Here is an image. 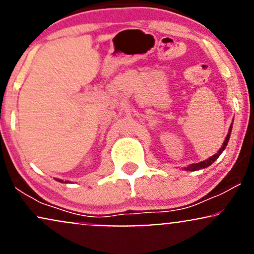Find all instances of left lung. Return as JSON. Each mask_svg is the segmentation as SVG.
<instances>
[{
  "label": "left lung",
  "mask_w": 254,
  "mask_h": 254,
  "mask_svg": "<svg viewBox=\"0 0 254 254\" xmlns=\"http://www.w3.org/2000/svg\"><path fill=\"white\" fill-rule=\"evenodd\" d=\"M230 131H232V125H230L229 132H228V135H227L226 139H224V142H223V145H222V147H221V149L217 151V154H216V155H212L211 157H209L208 160H205V161L198 162V164H192V165L189 166V167H186V170H188V171H198V170H202V168L209 167V166H210V165L212 164V162H214L215 160H216L217 157L221 155V153H222V151L224 150V148H226V145H227V143H228V141H229Z\"/></svg>",
  "instance_id": "left-lung-1"
}]
</instances>
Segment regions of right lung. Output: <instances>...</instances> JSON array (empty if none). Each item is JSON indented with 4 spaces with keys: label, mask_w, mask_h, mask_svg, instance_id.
<instances>
[{
    "label": "right lung",
    "mask_w": 254,
    "mask_h": 254,
    "mask_svg": "<svg viewBox=\"0 0 254 254\" xmlns=\"http://www.w3.org/2000/svg\"><path fill=\"white\" fill-rule=\"evenodd\" d=\"M58 182H61V180H58Z\"/></svg>",
    "instance_id": "obj_1"
}]
</instances>
